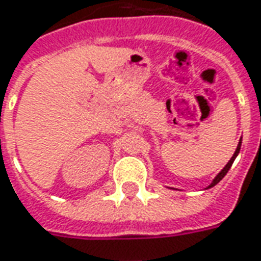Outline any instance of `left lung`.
Here are the masks:
<instances>
[{"label":"left lung","instance_id":"obj_1","mask_svg":"<svg viewBox=\"0 0 261 261\" xmlns=\"http://www.w3.org/2000/svg\"><path fill=\"white\" fill-rule=\"evenodd\" d=\"M240 145H242V140L239 141L238 148H236V151H234V154H233V156H232V158H230V161L227 162V164H226V165H225V168L222 169V171H220L219 174H218V175H216V176H215V179H213V181H212V184H211V185H209V187H207L206 189H209V188L215 187V185H216V184H218V182H219V181H222V178H223V176H225V175L227 174V171L230 169V167H232L233 161H234V158L238 156L239 151H240Z\"/></svg>","mask_w":261,"mask_h":261}]
</instances>
